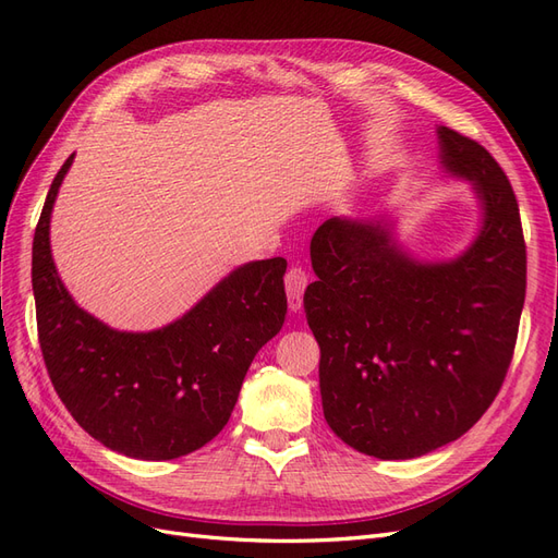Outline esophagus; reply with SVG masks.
Returning a JSON list of instances; mask_svg holds the SVG:
<instances>
[{
  "instance_id": "obj_1",
  "label": "esophagus",
  "mask_w": 558,
  "mask_h": 558,
  "mask_svg": "<svg viewBox=\"0 0 558 558\" xmlns=\"http://www.w3.org/2000/svg\"><path fill=\"white\" fill-rule=\"evenodd\" d=\"M310 283V275L302 267H291L289 272L283 277V286H286V295H289V307L293 312H300L302 307V295H305V289Z\"/></svg>"
}]
</instances>
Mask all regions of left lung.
Returning <instances> with one entry per match:
<instances>
[{"label":"left lung","instance_id":"left-lung-1","mask_svg":"<svg viewBox=\"0 0 558 558\" xmlns=\"http://www.w3.org/2000/svg\"><path fill=\"white\" fill-rule=\"evenodd\" d=\"M440 160L472 181L484 223L449 263H418L384 221L328 218L305 291L332 433L381 461L459 440L498 396L526 298V244L512 185L488 150L437 128Z\"/></svg>","mask_w":558,"mask_h":558}]
</instances>
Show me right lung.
<instances>
[{
	"label": "right lung",
	"mask_w": 558,
	"mask_h": 558,
	"mask_svg": "<svg viewBox=\"0 0 558 558\" xmlns=\"http://www.w3.org/2000/svg\"><path fill=\"white\" fill-rule=\"evenodd\" d=\"M72 160L74 154L50 183L32 244L48 377L97 442L130 459H179L223 430L253 356L281 330L286 260L238 267L160 330H113L76 305L50 256V211Z\"/></svg>",
	"instance_id": "obj_1"
}]
</instances>
